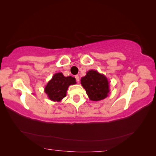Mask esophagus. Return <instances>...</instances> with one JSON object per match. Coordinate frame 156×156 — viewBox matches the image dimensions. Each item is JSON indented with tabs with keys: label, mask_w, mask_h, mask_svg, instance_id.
I'll list each match as a JSON object with an SVG mask.
<instances>
[{
	"label": "esophagus",
	"mask_w": 156,
	"mask_h": 156,
	"mask_svg": "<svg viewBox=\"0 0 156 156\" xmlns=\"http://www.w3.org/2000/svg\"><path fill=\"white\" fill-rule=\"evenodd\" d=\"M75 78L76 79V81H77V83H79V81H80V78H79V76H78V75L75 76Z\"/></svg>",
	"instance_id": "obj_1"
}]
</instances>
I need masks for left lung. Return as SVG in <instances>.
<instances>
[{"label": "left lung", "instance_id": "1", "mask_svg": "<svg viewBox=\"0 0 156 156\" xmlns=\"http://www.w3.org/2000/svg\"><path fill=\"white\" fill-rule=\"evenodd\" d=\"M81 84L92 101H100L108 96L110 89L107 78L96 70H89L81 78Z\"/></svg>", "mask_w": 156, "mask_h": 156}]
</instances>
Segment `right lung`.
Here are the masks:
<instances>
[{
  "label": "right lung",
  "instance_id": "right-lung-1",
  "mask_svg": "<svg viewBox=\"0 0 156 156\" xmlns=\"http://www.w3.org/2000/svg\"><path fill=\"white\" fill-rule=\"evenodd\" d=\"M76 83V78L72 76H65L62 73H56L44 87V92L54 102H60L66 96L69 87Z\"/></svg>",
  "mask_w": 156,
  "mask_h": 156
}]
</instances>
